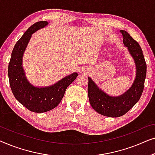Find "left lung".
<instances>
[{"mask_svg":"<svg viewBox=\"0 0 155 155\" xmlns=\"http://www.w3.org/2000/svg\"><path fill=\"white\" fill-rule=\"evenodd\" d=\"M124 45L134 59L136 77L133 85L121 96L113 97L99 90L92 80L88 78V97L91 106L97 113L109 117H119L126 114L139 101L143 93L147 73V65L139 44L125 30H120Z\"/></svg>","mask_w":155,"mask_h":155,"instance_id":"obj_1","label":"left lung"}]
</instances>
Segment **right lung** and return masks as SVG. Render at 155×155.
Masks as SVG:
<instances>
[{
    "mask_svg": "<svg viewBox=\"0 0 155 155\" xmlns=\"http://www.w3.org/2000/svg\"><path fill=\"white\" fill-rule=\"evenodd\" d=\"M47 25L46 21H39L25 31L15 45L8 65V78L12 94L19 102L35 113H43L56 107L62 100L68 87L78 75L74 73L54 85L43 88L35 87L27 81L22 65L23 54L31 35Z\"/></svg>",
    "mask_w": 155,
    "mask_h": 155,
    "instance_id": "add662e5",
    "label": "right lung"
}]
</instances>
